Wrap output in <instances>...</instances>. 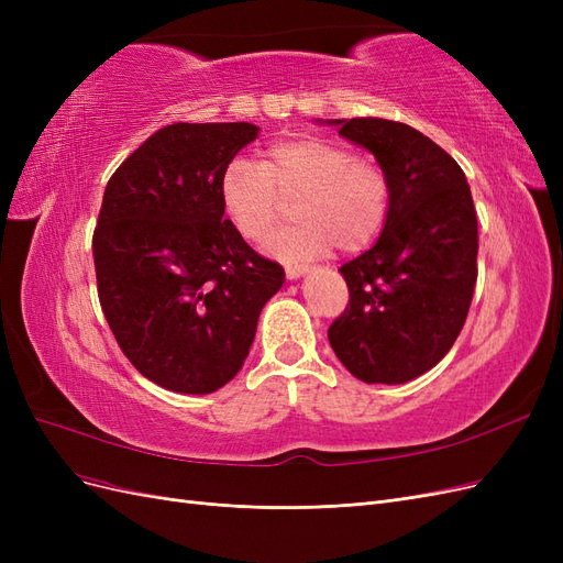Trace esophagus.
<instances>
[{
	"label": "esophagus",
	"mask_w": 563,
	"mask_h": 563,
	"mask_svg": "<svg viewBox=\"0 0 563 563\" xmlns=\"http://www.w3.org/2000/svg\"><path fill=\"white\" fill-rule=\"evenodd\" d=\"M310 267L308 265H294V267H286V279H300L302 275H308Z\"/></svg>",
	"instance_id": "obj_1"
}]
</instances>
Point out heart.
<instances>
[{
	"instance_id": "b5f03b06",
	"label": "heart",
	"mask_w": 563,
	"mask_h": 563,
	"mask_svg": "<svg viewBox=\"0 0 563 563\" xmlns=\"http://www.w3.org/2000/svg\"><path fill=\"white\" fill-rule=\"evenodd\" d=\"M300 223L277 234L267 253L282 261L323 255L338 244L347 253L378 240L389 213V180L376 162L350 147L300 139L269 147L258 166L234 162L220 178V203L234 230L263 242L277 228L284 203H296Z\"/></svg>"
}]
</instances>
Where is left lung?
Segmentation results:
<instances>
[{
  "label": "left lung",
  "instance_id": "left-lung-1",
  "mask_svg": "<svg viewBox=\"0 0 563 563\" xmlns=\"http://www.w3.org/2000/svg\"><path fill=\"white\" fill-rule=\"evenodd\" d=\"M368 150L389 180L385 228L340 267L350 305L329 329L343 366L368 385H401L444 360L476 284V211L463 168L428 135L378 117L317 119Z\"/></svg>",
  "mask_w": 563,
  "mask_h": 563
}]
</instances>
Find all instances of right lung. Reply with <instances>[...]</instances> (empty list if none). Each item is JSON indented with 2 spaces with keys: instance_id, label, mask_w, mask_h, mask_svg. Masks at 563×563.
<instances>
[{
  "instance_id": "add662e5",
  "label": "right lung",
  "mask_w": 563,
  "mask_h": 563,
  "mask_svg": "<svg viewBox=\"0 0 563 563\" xmlns=\"http://www.w3.org/2000/svg\"><path fill=\"white\" fill-rule=\"evenodd\" d=\"M258 126L172 124L112 174L93 232L100 308L143 376L180 395L230 383L284 267L261 258L220 203V178Z\"/></svg>"
}]
</instances>
